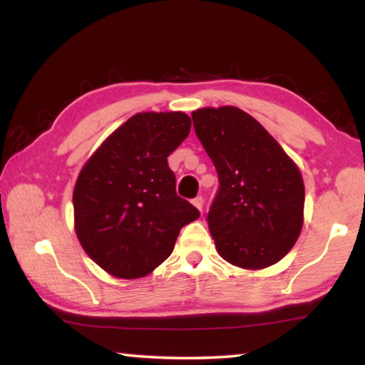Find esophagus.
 Listing matches in <instances>:
<instances>
[{
    "label": "esophagus",
    "mask_w": 365,
    "mask_h": 365,
    "mask_svg": "<svg viewBox=\"0 0 365 365\" xmlns=\"http://www.w3.org/2000/svg\"><path fill=\"white\" fill-rule=\"evenodd\" d=\"M192 203H194V207H195L197 210H200V212H202V208H203V197H202V195L195 197V199L192 200Z\"/></svg>",
    "instance_id": "34e87169"
}]
</instances>
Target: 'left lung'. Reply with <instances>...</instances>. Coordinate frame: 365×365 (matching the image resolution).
I'll return each mask as SVG.
<instances>
[{
	"label": "left lung",
	"instance_id": "1",
	"mask_svg": "<svg viewBox=\"0 0 365 365\" xmlns=\"http://www.w3.org/2000/svg\"><path fill=\"white\" fill-rule=\"evenodd\" d=\"M192 120L220 179L207 215L216 250L244 269L276 264L303 227L304 184L298 166L237 107L199 108Z\"/></svg>",
	"mask_w": 365,
	"mask_h": 365
}]
</instances>
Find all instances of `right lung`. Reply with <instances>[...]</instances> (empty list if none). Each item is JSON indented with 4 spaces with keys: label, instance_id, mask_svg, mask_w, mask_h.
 I'll use <instances>...</instances> for the list:
<instances>
[{
    "label": "right lung",
    "instance_id": "obj_1",
    "mask_svg": "<svg viewBox=\"0 0 365 365\" xmlns=\"http://www.w3.org/2000/svg\"><path fill=\"white\" fill-rule=\"evenodd\" d=\"M182 112L136 113L83 166L73 189L75 232L88 257L120 279H138L170 257L200 212L176 194L168 155L187 138Z\"/></svg>",
    "mask_w": 365,
    "mask_h": 365
}]
</instances>
